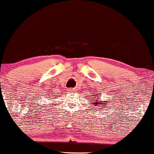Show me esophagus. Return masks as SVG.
Segmentation results:
<instances>
[{
	"label": "esophagus",
	"mask_w": 154,
	"mask_h": 154,
	"mask_svg": "<svg viewBox=\"0 0 154 154\" xmlns=\"http://www.w3.org/2000/svg\"><path fill=\"white\" fill-rule=\"evenodd\" d=\"M69 90H74V89H70Z\"/></svg>",
	"instance_id": "esophagus-1"
}]
</instances>
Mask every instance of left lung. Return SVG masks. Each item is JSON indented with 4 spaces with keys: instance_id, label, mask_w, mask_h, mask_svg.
<instances>
[{
    "instance_id": "obj_1",
    "label": "left lung",
    "mask_w": 154,
    "mask_h": 154,
    "mask_svg": "<svg viewBox=\"0 0 154 154\" xmlns=\"http://www.w3.org/2000/svg\"><path fill=\"white\" fill-rule=\"evenodd\" d=\"M98 97H99V96H98ZM90 98H91V100H92L91 101L92 103L93 102V103H91V105L92 104L93 105V106H97V107H102V108H103V103L102 101H99L98 100L95 99V95H92V97H90Z\"/></svg>"
}]
</instances>
